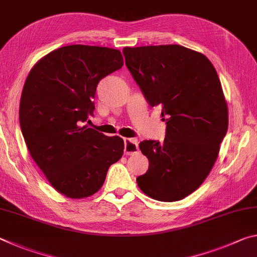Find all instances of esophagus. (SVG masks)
I'll return each mask as SVG.
<instances>
[{
    "mask_svg": "<svg viewBox=\"0 0 257 257\" xmlns=\"http://www.w3.org/2000/svg\"><path fill=\"white\" fill-rule=\"evenodd\" d=\"M124 154L132 155L138 152V143L136 139L132 138H124Z\"/></svg>",
    "mask_w": 257,
    "mask_h": 257,
    "instance_id": "esophagus-1",
    "label": "esophagus"
}]
</instances>
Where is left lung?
Masks as SVG:
<instances>
[{
  "mask_svg": "<svg viewBox=\"0 0 257 257\" xmlns=\"http://www.w3.org/2000/svg\"><path fill=\"white\" fill-rule=\"evenodd\" d=\"M125 66L151 106L162 107L165 138L139 143L149 170L137 177L161 202L188 196L206 179L228 130V107L214 67L180 45L124 47Z\"/></svg>",
  "mask_w": 257,
  "mask_h": 257,
  "instance_id": "obj_1",
  "label": "left lung"
}]
</instances>
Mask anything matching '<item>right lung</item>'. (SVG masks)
Masks as SVG:
<instances>
[{
  "label": "right lung",
  "instance_id": "right-lung-1",
  "mask_svg": "<svg viewBox=\"0 0 257 257\" xmlns=\"http://www.w3.org/2000/svg\"><path fill=\"white\" fill-rule=\"evenodd\" d=\"M123 66L119 50L69 45L35 64L20 99V128L29 153L59 193L84 198L96 193L123 139L81 123L93 115L99 80Z\"/></svg>",
  "mask_w": 257,
  "mask_h": 257
}]
</instances>
